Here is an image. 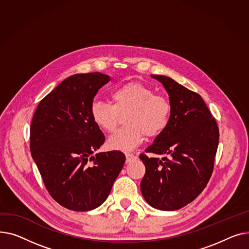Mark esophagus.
I'll list each match as a JSON object with an SVG mask.
<instances>
[{
    "mask_svg": "<svg viewBox=\"0 0 249 249\" xmlns=\"http://www.w3.org/2000/svg\"><path fill=\"white\" fill-rule=\"evenodd\" d=\"M125 158H126V163H130L133 162V160H137V156L134 154H125Z\"/></svg>",
    "mask_w": 249,
    "mask_h": 249,
    "instance_id": "34e87169",
    "label": "esophagus"
}]
</instances>
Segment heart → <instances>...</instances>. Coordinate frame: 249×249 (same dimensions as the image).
<instances>
[{
  "mask_svg": "<svg viewBox=\"0 0 249 249\" xmlns=\"http://www.w3.org/2000/svg\"><path fill=\"white\" fill-rule=\"evenodd\" d=\"M112 104L94 100L89 113L92 122L102 130L111 133L118 125L121 115H124L126 126L109 137L108 148L128 152L139 145L144 135L156 137L167 127L172 112L170 100L156 94L151 86L141 82H127L111 92Z\"/></svg>",
  "mask_w": 249,
  "mask_h": 249,
  "instance_id": "obj_1",
  "label": "heart"
}]
</instances>
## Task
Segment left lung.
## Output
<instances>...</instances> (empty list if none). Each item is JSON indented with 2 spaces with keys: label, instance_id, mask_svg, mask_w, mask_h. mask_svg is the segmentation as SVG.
I'll return each mask as SVG.
<instances>
[{
  "label": "left lung",
  "instance_id": "8db88e82",
  "mask_svg": "<svg viewBox=\"0 0 249 249\" xmlns=\"http://www.w3.org/2000/svg\"><path fill=\"white\" fill-rule=\"evenodd\" d=\"M151 76L164 85L172 112L167 127L145 152L169 158L140 155L145 167L141 191L152 207L174 211L191 203L206 187L214 168L219 129L198 93L168 76Z\"/></svg>",
  "mask_w": 249,
  "mask_h": 249
}]
</instances>
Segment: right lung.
Instances as JSON below:
<instances>
[{"mask_svg": "<svg viewBox=\"0 0 249 249\" xmlns=\"http://www.w3.org/2000/svg\"><path fill=\"white\" fill-rule=\"evenodd\" d=\"M109 80L99 72L64 79L40 101L31 123L30 150L43 182L57 203L73 211L100 206L125 162L120 151L94 155L106 137L89 109Z\"/></svg>", "mask_w": 249, "mask_h": 249, "instance_id": "1", "label": "right lung"}]
</instances>
